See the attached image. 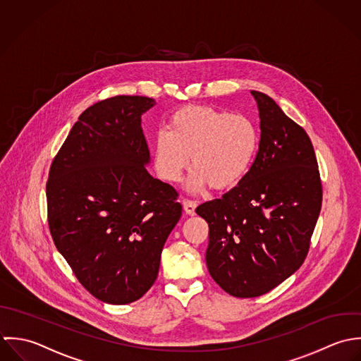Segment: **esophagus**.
Returning <instances> with one entry per match:
<instances>
[{
    "label": "esophagus",
    "mask_w": 361,
    "mask_h": 361,
    "mask_svg": "<svg viewBox=\"0 0 361 361\" xmlns=\"http://www.w3.org/2000/svg\"><path fill=\"white\" fill-rule=\"evenodd\" d=\"M183 207H184V211L187 215H195V208H197V202L195 201H191V200H184L183 201Z\"/></svg>",
    "instance_id": "esophagus-1"
}]
</instances>
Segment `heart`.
<instances>
[{
    "instance_id": "1",
    "label": "heart",
    "mask_w": 361,
    "mask_h": 361,
    "mask_svg": "<svg viewBox=\"0 0 361 361\" xmlns=\"http://www.w3.org/2000/svg\"><path fill=\"white\" fill-rule=\"evenodd\" d=\"M259 146L257 124L244 114L211 106H187L173 114L169 131L153 138V166L160 178L176 183L190 164L188 187L226 190L250 171Z\"/></svg>"
}]
</instances>
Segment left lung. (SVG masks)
<instances>
[{"mask_svg":"<svg viewBox=\"0 0 361 361\" xmlns=\"http://www.w3.org/2000/svg\"><path fill=\"white\" fill-rule=\"evenodd\" d=\"M251 94L261 128L255 160L234 188L195 211L209 224L211 276L240 298L271 291L301 267L322 204L307 133L268 94Z\"/></svg>","mask_w":361,"mask_h":361,"instance_id":"left-lung-1","label":"left lung"}]
</instances>
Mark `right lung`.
<instances>
[{"mask_svg": "<svg viewBox=\"0 0 361 361\" xmlns=\"http://www.w3.org/2000/svg\"><path fill=\"white\" fill-rule=\"evenodd\" d=\"M145 96L86 109L54 157L46 185L49 227L80 285L109 304L141 298L181 217L176 190L153 178L141 117Z\"/></svg>", "mask_w": 361, "mask_h": 361, "instance_id": "right-lung-1", "label": "right lung"}]
</instances>
